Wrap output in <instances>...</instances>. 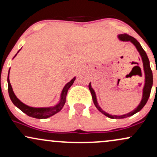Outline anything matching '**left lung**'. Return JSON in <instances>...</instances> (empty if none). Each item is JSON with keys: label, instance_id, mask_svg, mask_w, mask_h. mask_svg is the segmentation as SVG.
<instances>
[{"label": "left lung", "instance_id": "obj_1", "mask_svg": "<svg viewBox=\"0 0 157 157\" xmlns=\"http://www.w3.org/2000/svg\"><path fill=\"white\" fill-rule=\"evenodd\" d=\"M118 37L119 39L122 41H131V42L135 46H136V49L138 50V52H140V55H141V57H142V63H143L144 71H145V86H144V88H143L142 99L141 102H140V105H139L134 110V111H131V112L126 113V114H124V115H120V116H116V115L109 114V113H106L105 111H104L99 106L97 101L96 94H95V92L94 91V89L91 88V82H90L89 85V88L90 91H91V96H92L94 104L97 109H98L100 112L103 113L104 115H105V116L111 118V119H123V118L128 117L132 116V115H134V113H137L138 111H140V110L145 106V104H146L147 100H148L149 97H150L151 88H152V86H153V74L150 67V62H149L148 57H147L146 53H145V52L144 51V49L142 48L141 45L140 44V43H139L138 41L134 38V37H133L132 36L128 35V34H122V35H118Z\"/></svg>", "mask_w": 157, "mask_h": 157}]
</instances>
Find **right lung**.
<instances>
[{
	"instance_id": "add662e5",
	"label": "right lung",
	"mask_w": 157,
	"mask_h": 157,
	"mask_svg": "<svg viewBox=\"0 0 157 157\" xmlns=\"http://www.w3.org/2000/svg\"><path fill=\"white\" fill-rule=\"evenodd\" d=\"M19 51L17 52H19ZM16 55H17V54H16ZM9 75H10V70H9ZM9 75L8 78H7V82H8V91L9 95H10V97L11 100H12V102H13V104L16 106V107H17L20 110H21L23 113H25L26 114L28 115V116L37 119H46L48 117H50L51 116H53L54 114H55V113H57V112H59L65 105V102H66V95H67L68 89L72 86V84L74 83V81L75 80V77H74L72 80L70 81V82H68V83L64 86L63 89L62 91V93H61L60 101L57 105H55V107L33 108L25 105L24 103H23L21 100H19L17 98V97H16L15 94H14L12 86H11L10 84Z\"/></svg>"
}]
</instances>
